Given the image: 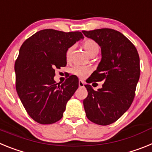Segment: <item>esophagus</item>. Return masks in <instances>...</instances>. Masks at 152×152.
Wrapping results in <instances>:
<instances>
[{
  "label": "esophagus",
  "mask_w": 152,
  "mask_h": 152,
  "mask_svg": "<svg viewBox=\"0 0 152 152\" xmlns=\"http://www.w3.org/2000/svg\"><path fill=\"white\" fill-rule=\"evenodd\" d=\"M78 85L80 88H83V87H84V85H85V82H84V81H83V80H80L78 81Z\"/></svg>",
  "instance_id": "1"
}]
</instances>
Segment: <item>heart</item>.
Returning a JSON list of instances; mask_svg holds the SVG:
<instances>
[{"instance_id": "obj_1", "label": "heart", "mask_w": 152, "mask_h": 152, "mask_svg": "<svg viewBox=\"0 0 152 152\" xmlns=\"http://www.w3.org/2000/svg\"><path fill=\"white\" fill-rule=\"evenodd\" d=\"M83 47H84V49L86 51V52L90 56L93 54H95V53H98L99 49H100V47H99V45L97 44V42H95L94 40L91 39H85L83 42ZM72 49H73L72 47L68 48L66 51V53H65V58H66V59L68 61L70 59V58H71ZM72 72L74 75H77V77H84L90 72V68L85 66L75 65L74 67H72Z\"/></svg>"}]
</instances>
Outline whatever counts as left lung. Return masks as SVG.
Segmentation results:
<instances>
[{
	"label": "left lung",
	"instance_id": "obj_1",
	"mask_svg": "<svg viewBox=\"0 0 152 152\" xmlns=\"http://www.w3.org/2000/svg\"><path fill=\"white\" fill-rule=\"evenodd\" d=\"M82 33L101 48V61L88 83L104 81L97 91L89 84L84 85L88 92L83 101L84 110L91 122L107 126L121 117L133 101L140 76L139 53L135 45L115 29L104 28Z\"/></svg>",
	"mask_w": 152,
	"mask_h": 152
}]
</instances>
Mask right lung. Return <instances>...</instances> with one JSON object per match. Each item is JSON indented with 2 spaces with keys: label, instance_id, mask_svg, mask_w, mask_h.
Masks as SVG:
<instances>
[{
  "label": "right lung",
  "instance_id": "1",
  "mask_svg": "<svg viewBox=\"0 0 152 152\" xmlns=\"http://www.w3.org/2000/svg\"><path fill=\"white\" fill-rule=\"evenodd\" d=\"M84 39L80 32L40 30L28 38L16 60V89L24 108L33 120L52 124L60 120L67 102L78 88V78L70 76L63 84L54 80L55 69L67 64L68 48Z\"/></svg>",
  "mask_w": 152,
  "mask_h": 152
}]
</instances>
